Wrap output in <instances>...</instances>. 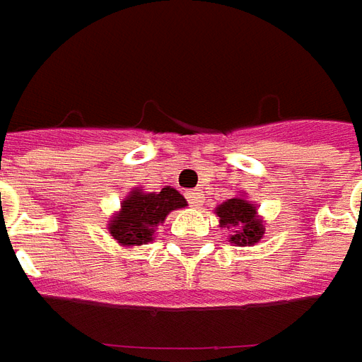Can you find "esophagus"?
I'll list each match as a JSON object with an SVG mask.
<instances>
[{"instance_id":"esophagus-1","label":"esophagus","mask_w":362,"mask_h":362,"mask_svg":"<svg viewBox=\"0 0 362 362\" xmlns=\"http://www.w3.org/2000/svg\"><path fill=\"white\" fill-rule=\"evenodd\" d=\"M187 199H189V204H191V206H201L204 197H202L201 191H191V193H187Z\"/></svg>"}]
</instances>
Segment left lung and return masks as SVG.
<instances>
[{"label": "left lung", "instance_id": "left-lung-1", "mask_svg": "<svg viewBox=\"0 0 362 362\" xmlns=\"http://www.w3.org/2000/svg\"><path fill=\"white\" fill-rule=\"evenodd\" d=\"M216 216L220 218V228H235V234L230 235V242L238 245H253L265 234L255 204L245 201L243 197L228 199L226 202L218 204Z\"/></svg>", "mask_w": 362, "mask_h": 362}]
</instances>
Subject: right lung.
<instances>
[{
    "mask_svg": "<svg viewBox=\"0 0 362 362\" xmlns=\"http://www.w3.org/2000/svg\"><path fill=\"white\" fill-rule=\"evenodd\" d=\"M187 201L173 187H163L160 193L132 189L120 210L109 220V232L124 247L144 245L153 240V232L171 210L183 209Z\"/></svg>",
    "mask_w": 362,
    "mask_h": 362,
    "instance_id": "obj_1",
    "label": "right lung"
}]
</instances>
